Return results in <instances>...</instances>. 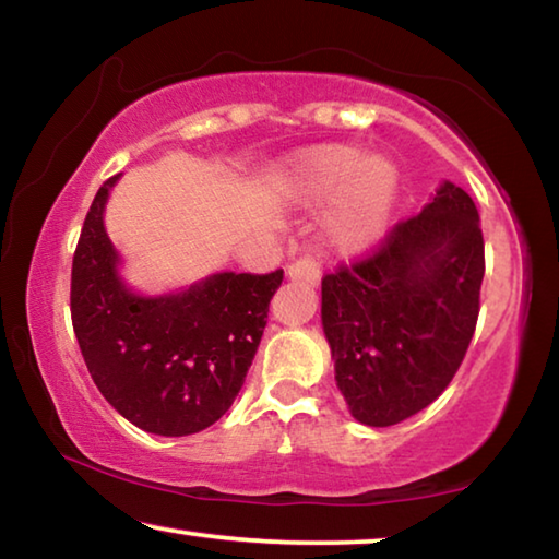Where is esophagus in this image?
<instances>
[{
    "label": "esophagus",
    "instance_id": "34e87169",
    "mask_svg": "<svg viewBox=\"0 0 559 559\" xmlns=\"http://www.w3.org/2000/svg\"><path fill=\"white\" fill-rule=\"evenodd\" d=\"M288 278L296 283H306V286H318L320 281V266L313 257H300L288 266Z\"/></svg>",
    "mask_w": 559,
    "mask_h": 559
}]
</instances>
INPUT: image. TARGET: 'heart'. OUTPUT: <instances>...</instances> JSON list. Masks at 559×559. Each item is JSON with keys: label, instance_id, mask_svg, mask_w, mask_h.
I'll use <instances>...</instances> for the list:
<instances>
[{"label": "heart", "instance_id": "heart-1", "mask_svg": "<svg viewBox=\"0 0 559 559\" xmlns=\"http://www.w3.org/2000/svg\"><path fill=\"white\" fill-rule=\"evenodd\" d=\"M290 200L330 204L323 239L337 257H359L382 239L400 197V169L384 155H365L355 145H320L302 153L286 179Z\"/></svg>", "mask_w": 559, "mask_h": 559}]
</instances>
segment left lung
Here are the masks:
<instances>
[{"label": "left lung", "mask_w": 559, "mask_h": 559, "mask_svg": "<svg viewBox=\"0 0 559 559\" xmlns=\"http://www.w3.org/2000/svg\"><path fill=\"white\" fill-rule=\"evenodd\" d=\"M449 179L370 259L323 278L335 382L365 427H392L447 390L476 330L484 234Z\"/></svg>", "instance_id": "left-lung-1"}]
</instances>
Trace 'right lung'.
<instances>
[{
    "label": "right lung",
    "mask_w": 559,
    "mask_h": 559,
    "mask_svg": "<svg viewBox=\"0 0 559 559\" xmlns=\"http://www.w3.org/2000/svg\"><path fill=\"white\" fill-rule=\"evenodd\" d=\"M120 175L98 189L71 271L73 333L93 382L130 424L189 437L229 412L257 355L283 271H222L185 288L140 293L106 231Z\"/></svg>",
    "instance_id": "obj_1"
}]
</instances>
